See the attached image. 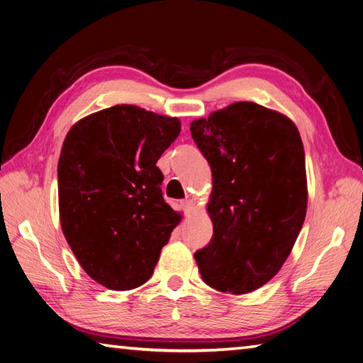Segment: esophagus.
Here are the masks:
<instances>
[{
	"label": "esophagus",
	"instance_id": "obj_1",
	"mask_svg": "<svg viewBox=\"0 0 363 363\" xmlns=\"http://www.w3.org/2000/svg\"><path fill=\"white\" fill-rule=\"evenodd\" d=\"M182 208H184L187 213H190L191 210H195V201H193V199H185V201L182 202Z\"/></svg>",
	"mask_w": 363,
	"mask_h": 363
}]
</instances>
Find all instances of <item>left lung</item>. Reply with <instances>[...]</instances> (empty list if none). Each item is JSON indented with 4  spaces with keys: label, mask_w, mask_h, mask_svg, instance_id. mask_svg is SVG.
Segmentation results:
<instances>
[{
    "label": "left lung",
    "mask_w": 363,
    "mask_h": 363,
    "mask_svg": "<svg viewBox=\"0 0 363 363\" xmlns=\"http://www.w3.org/2000/svg\"><path fill=\"white\" fill-rule=\"evenodd\" d=\"M212 168L213 237L195 252L201 278L235 296L277 275L305 223V150L289 117L237 102L190 123Z\"/></svg>",
    "instance_id": "8db88e82"
}]
</instances>
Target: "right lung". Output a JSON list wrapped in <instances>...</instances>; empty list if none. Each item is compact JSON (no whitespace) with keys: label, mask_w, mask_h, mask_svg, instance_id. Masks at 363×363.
<instances>
[{"label":"right lung","mask_w":363,"mask_h":363,"mask_svg":"<svg viewBox=\"0 0 363 363\" xmlns=\"http://www.w3.org/2000/svg\"><path fill=\"white\" fill-rule=\"evenodd\" d=\"M179 133L178 117L116 105L66 134L57 170L62 230L83 271L108 289L147 283L181 221L156 167Z\"/></svg>","instance_id":"1"}]
</instances>
